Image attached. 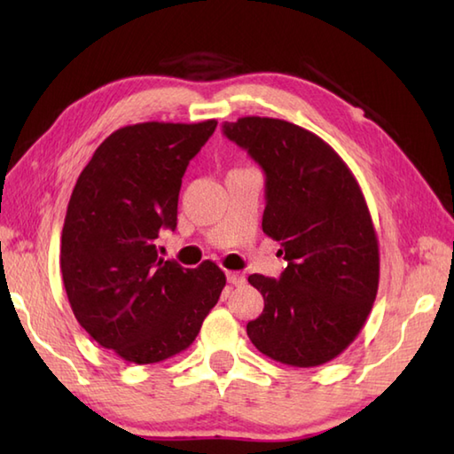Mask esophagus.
<instances>
[{
    "label": "esophagus",
    "instance_id": "34e87169",
    "mask_svg": "<svg viewBox=\"0 0 454 454\" xmlns=\"http://www.w3.org/2000/svg\"><path fill=\"white\" fill-rule=\"evenodd\" d=\"M226 278H228V283L234 285V286H239V285L246 283V277L242 273H238V271H226Z\"/></svg>",
    "mask_w": 454,
    "mask_h": 454
}]
</instances>
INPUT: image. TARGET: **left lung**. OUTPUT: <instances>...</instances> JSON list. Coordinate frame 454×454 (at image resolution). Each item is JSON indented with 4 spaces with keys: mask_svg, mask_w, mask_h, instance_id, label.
<instances>
[{
    "mask_svg": "<svg viewBox=\"0 0 454 454\" xmlns=\"http://www.w3.org/2000/svg\"><path fill=\"white\" fill-rule=\"evenodd\" d=\"M222 130L265 171L262 226L286 259L281 278L249 275L265 308L247 337L283 364L332 361L359 335L379 291V238L359 183L330 144L298 124L242 117Z\"/></svg>",
    "mask_w": 454,
    "mask_h": 454,
    "instance_id": "obj_1",
    "label": "left lung"
}]
</instances>
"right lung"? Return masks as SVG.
Masks as SVG:
<instances>
[{
	"label": "right lung",
	"instance_id": "1",
	"mask_svg": "<svg viewBox=\"0 0 454 454\" xmlns=\"http://www.w3.org/2000/svg\"><path fill=\"white\" fill-rule=\"evenodd\" d=\"M216 121L138 122L114 130L80 173L62 228V281L75 320L134 364L185 351L218 302L226 275L158 255L177 226L181 177Z\"/></svg>",
	"mask_w": 454,
	"mask_h": 454
}]
</instances>
